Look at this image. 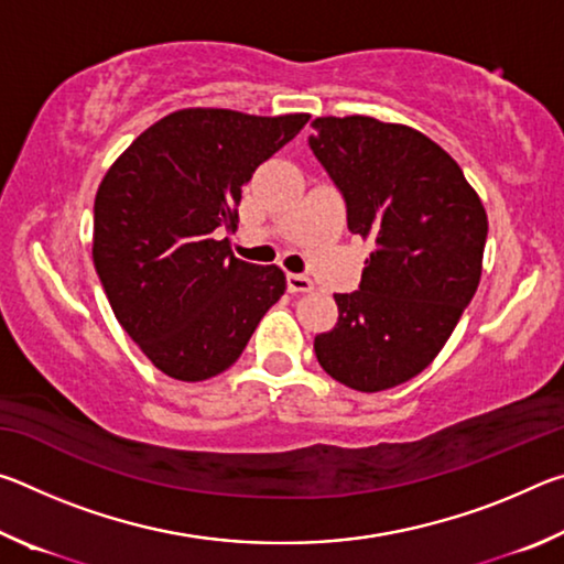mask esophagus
<instances>
[{
	"instance_id": "obj_1",
	"label": "esophagus",
	"mask_w": 564,
	"mask_h": 564,
	"mask_svg": "<svg viewBox=\"0 0 564 564\" xmlns=\"http://www.w3.org/2000/svg\"><path fill=\"white\" fill-rule=\"evenodd\" d=\"M289 291L291 293H308V291H313V281L303 273H289Z\"/></svg>"
}]
</instances>
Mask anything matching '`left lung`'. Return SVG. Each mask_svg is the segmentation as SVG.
Listing matches in <instances>:
<instances>
[{"label":"left lung","mask_w":564,"mask_h":564,"mask_svg":"<svg viewBox=\"0 0 564 564\" xmlns=\"http://www.w3.org/2000/svg\"><path fill=\"white\" fill-rule=\"evenodd\" d=\"M311 127L350 234L376 246L360 291L333 295L338 323L313 348L338 383L378 393L415 378L451 338L480 283L488 214L457 161L423 131L360 113Z\"/></svg>","instance_id":"1"}]
</instances>
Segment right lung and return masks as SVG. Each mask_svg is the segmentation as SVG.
Wrapping results in <instances>:
<instances>
[{
    "mask_svg": "<svg viewBox=\"0 0 564 564\" xmlns=\"http://www.w3.org/2000/svg\"><path fill=\"white\" fill-rule=\"evenodd\" d=\"M308 113L178 109L139 133L94 198V265L111 311L169 378L231 368L285 291L279 265L236 259L241 188Z\"/></svg>",
    "mask_w": 564,
    "mask_h": 564,
    "instance_id": "obj_1",
    "label": "right lung"
}]
</instances>
